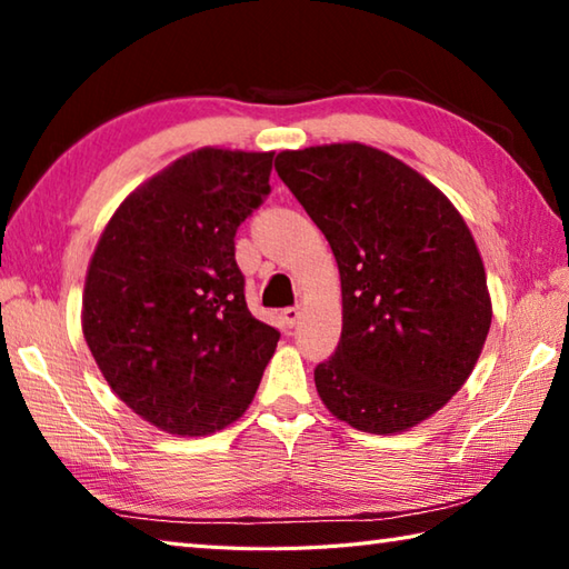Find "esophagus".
Wrapping results in <instances>:
<instances>
[{
	"label": "esophagus",
	"instance_id": "34e87169",
	"mask_svg": "<svg viewBox=\"0 0 569 569\" xmlns=\"http://www.w3.org/2000/svg\"><path fill=\"white\" fill-rule=\"evenodd\" d=\"M298 319H301V306L283 308V321H286L288 329H293V326L298 323Z\"/></svg>",
	"mask_w": 569,
	"mask_h": 569
}]
</instances>
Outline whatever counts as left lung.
Wrapping results in <instances>:
<instances>
[{
    "mask_svg": "<svg viewBox=\"0 0 569 569\" xmlns=\"http://www.w3.org/2000/svg\"><path fill=\"white\" fill-rule=\"evenodd\" d=\"M276 170L339 263L343 329L313 371L321 401L369 435L417 427L469 379L492 323L465 218L417 170L361 142L283 150Z\"/></svg>",
    "mask_w": 569,
    "mask_h": 569,
    "instance_id": "obj_1",
    "label": "left lung"
}]
</instances>
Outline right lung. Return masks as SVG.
Segmentation results:
<instances>
[{"mask_svg":"<svg viewBox=\"0 0 569 569\" xmlns=\"http://www.w3.org/2000/svg\"><path fill=\"white\" fill-rule=\"evenodd\" d=\"M271 168L273 152H188L122 200L92 253L84 341L110 389L168 435L236 421L281 339L248 311L236 263Z\"/></svg>","mask_w":569,"mask_h":569,"instance_id":"obj_1","label":"right lung"}]
</instances>
